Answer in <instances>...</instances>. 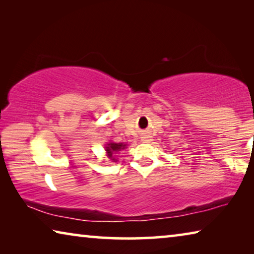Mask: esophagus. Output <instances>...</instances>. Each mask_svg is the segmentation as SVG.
<instances>
[{"mask_svg":"<svg viewBox=\"0 0 254 254\" xmlns=\"http://www.w3.org/2000/svg\"><path fill=\"white\" fill-rule=\"evenodd\" d=\"M141 141H142V142H144V143H148V142H150V136L144 135V136L141 137Z\"/></svg>","mask_w":254,"mask_h":254,"instance_id":"1","label":"esophagus"}]
</instances>
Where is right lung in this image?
Segmentation results:
<instances>
[{
  "label": "right lung",
  "instance_id": "1",
  "mask_svg": "<svg viewBox=\"0 0 254 254\" xmlns=\"http://www.w3.org/2000/svg\"><path fill=\"white\" fill-rule=\"evenodd\" d=\"M126 147H127V144H124V143H115V142L107 143L105 147V151L107 153V157H109L112 161L117 162L118 160L114 157L115 153H118L119 151H121V150L126 149Z\"/></svg>",
  "mask_w": 254,
  "mask_h": 254
}]
</instances>
